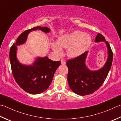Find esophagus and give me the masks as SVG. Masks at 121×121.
<instances>
[{
    "mask_svg": "<svg viewBox=\"0 0 121 121\" xmlns=\"http://www.w3.org/2000/svg\"><path fill=\"white\" fill-rule=\"evenodd\" d=\"M61 63L62 65H65L66 64V62H65V61L64 60H61Z\"/></svg>",
    "mask_w": 121,
    "mask_h": 121,
    "instance_id": "obj_1",
    "label": "esophagus"
}]
</instances>
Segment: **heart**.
<instances>
[{"mask_svg":"<svg viewBox=\"0 0 121 121\" xmlns=\"http://www.w3.org/2000/svg\"><path fill=\"white\" fill-rule=\"evenodd\" d=\"M91 36L79 30H76L59 38L58 42L51 44L57 55L62 54L61 49H67V56L71 58L80 56L87 51L91 43Z\"/></svg>","mask_w":121,"mask_h":121,"instance_id":"obj_1","label":"heart"}]
</instances>
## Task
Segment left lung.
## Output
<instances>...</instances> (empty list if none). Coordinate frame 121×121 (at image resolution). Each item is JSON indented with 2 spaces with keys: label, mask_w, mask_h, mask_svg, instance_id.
I'll list each match as a JSON object with an SVG mask.
<instances>
[{
  "label": "left lung",
  "mask_w": 121,
  "mask_h": 121,
  "mask_svg": "<svg viewBox=\"0 0 121 121\" xmlns=\"http://www.w3.org/2000/svg\"><path fill=\"white\" fill-rule=\"evenodd\" d=\"M105 41L108 50V58L102 68L97 71H91L85 64L88 51L75 58L67 60L68 68V82L71 89L80 96L93 94L99 88L106 79L113 61V52L108 42L100 33L96 36L95 42Z\"/></svg>",
  "instance_id": "left-lung-1"
}]
</instances>
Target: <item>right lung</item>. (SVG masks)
Wrapping results in <instances>:
<instances>
[{"label":"right lung","instance_id":"1","mask_svg":"<svg viewBox=\"0 0 121 121\" xmlns=\"http://www.w3.org/2000/svg\"><path fill=\"white\" fill-rule=\"evenodd\" d=\"M37 30L46 33L50 32L48 27L41 26L26 30L18 36L9 51L11 68L15 81L24 91L31 94H39L45 91L51 84L57 68L61 65L60 61H52L48 56L38 58L32 65H23L19 62L16 58L17 46L25 43L28 33Z\"/></svg>","mask_w":121,"mask_h":121}]
</instances>
